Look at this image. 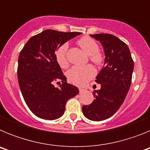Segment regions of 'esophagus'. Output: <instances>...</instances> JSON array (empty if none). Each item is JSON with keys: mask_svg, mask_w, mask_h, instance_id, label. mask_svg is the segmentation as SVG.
I'll return each instance as SVG.
<instances>
[{"mask_svg": "<svg viewBox=\"0 0 150 150\" xmlns=\"http://www.w3.org/2000/svg\"><path fill=\"white\" fill-rule=\"evenodd\" d=\"M79 91H80V92H83V91H84L86 89H85V88H79Z\"/></svg>", "mask_w": 150, "mask_h": 150, "instance_id": "1", "label": "esophagus"}]
</instances>
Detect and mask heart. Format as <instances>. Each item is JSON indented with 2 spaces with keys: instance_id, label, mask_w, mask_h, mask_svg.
Returning a JSON list of instances; mask_svg holds the SVG:
<instances>
[{
  "instance_id": "1",
  "label": "heart",
  "mask_w": 150,
  "mask_h": 150,
  "mask_svg": "<svg viewBox=\"0 0 150 150\" xmlns=\"http://www.w3.org/2000/svg\"><path fill=\"white\" fill-rule=\"evenodd\" d=\"M77 43L88 55L91 62L97 65L101 64L104 61V56L98 51V43L89 37H83L78 40ZM68 49L67 43H63L55 52V59L62 67H67L68 62L67 59V52ZM95 70L91 65L74 66L67 72V77L70 82L78 86H83L93 77Z\"/></svg>"
}]
</instances>
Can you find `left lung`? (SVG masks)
Returning a JSON list of instances; mask_svg holds the SVG:
<instances>
[{
	"mask_svg": "<svg viewBox=\"0 0 150 150\" xmlns=\"http://www.w3.org/2000/svg\"><path fill=\"white\" fill-rule=\"evenodd\" d=\"M104 51V67L95 78L100 88L94 92V100L82 110L91 121H102L114 115L124 102L132 83L134 62L129 48L112 34H91Z\"/></svg>",
	"mask_w": 150,
	"mask_h": 150,
	"instance_id": "obj_1",
	"label": "left lung"
}]
</instances>
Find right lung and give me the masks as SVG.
<instances>
[{
    "label": "right lung",
    "instance_id": "obj_1",
    "mask_svg": "<svg viewBox=\"0 0 150 150\" xmlns=\"http://www.w3.org/2000/svg\"><path fill=\"white\" fill-rule=\"evenodd\" d=\"M81 34L46 30L30 38L19 53L18 84L26 104L38 117L59 119L65 111L67 100L79 94L77 87L67 83L55 59V51ZM55 81L62 83L59 88L54 86Z\"/></svg>",
    "mask_w": 150,
    "mask_h": 150
}]
</instances>
